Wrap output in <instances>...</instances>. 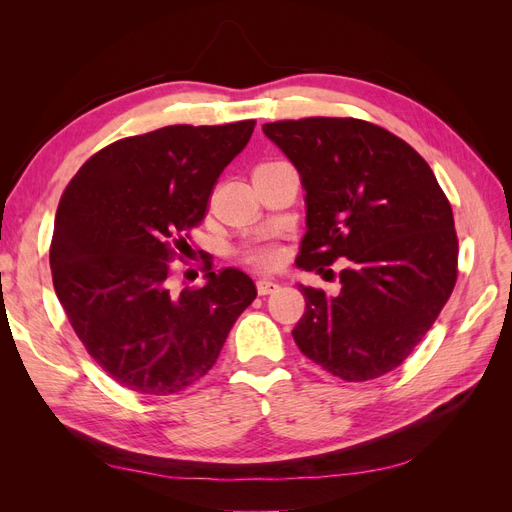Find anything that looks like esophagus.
I'll use <instances>...</instances> for the list:
<instances>
[{
	"label": "esophagus",
	"mask_w": 512,
	"mask_h": 512,
	"mask_svg": "<svg viewBox=\"0 0 512 512\" xmlns=\"http://www.w3.org/2000/svg\"><path fill=\"white\" fill-rule=\"evenodd\" d=\"M256 288H258V294H262V297H265V294H271L277 288V282L267 280V277H260V280L256 282Z\"/></svg>",
	"instance_id": "34e87169"
}]
</instances>
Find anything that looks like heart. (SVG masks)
<instances>
[{"label":"heart","mask_w":512,"mask_h":512,"mask_svg":"<svg viewBox=\"0 0 512 512\" xmlns=\"http://www.w3.org/2000/svg\"><path fill=\"white\" fill-rule=\"evenodd\" d=\"M241 258L258 269H273L282 260V250L273 237L258 235L243 243Z\"/></svg>","instance_id":"obj_1"}]
</instances>
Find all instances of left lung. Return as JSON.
I'll list each match as a JSON object with an SVG mask.
<instances>
[{
	"mask_svg": "<svg viewBox=\"0 0 512 512\" xmlns=\"http://www.w3.org/2000/svg\"><path fill=\"white\" fill-rule=\"evenodd\" d=\"M262 132L299 170L307 192L297 265L333 273L327 267L344 262L337 297L299 284L305 314L294 342L346 382L389 374L455 288L459 241L451 203L429 164L376 123L307 117L265 123Z\"/></svg>",
	"mask_w": 512,
	"mask_h": 512,
	"instance_id": "1",
	"label": "left lung"
}]
</instances>
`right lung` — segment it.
Returning a JSON list of instances; mask_svg holds the SVG:
<instances>
[{"instance_id":"right-lung-1","label":"right lung","mask_w":512,"mask_h":512,"mask_svg":"<svg viewBox=\"0 0 512 512\" xmlns=\"http://www.w3.org/2000/svg\"><path fill=\"white\" fill-rule=\"evenodd\" d=\"M254 126H166L121 138L61 194L51 241L57 299L91 359L134 393L173 395L198 382L256 299L239 269L215 273L205 260V286L175 290L168 265Z\"/></svg>"}]
</instances>
